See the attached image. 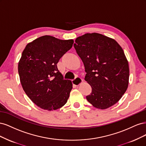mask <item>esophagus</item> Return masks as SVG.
Listing matches in <instances>:
<instances>
[{"label": "esophagus", "mask_w": 146, "mask_h": 146, "mask_svg": "<svg viewBox=\"0 0 146 146\" xmlns=\"http://www.w3.org/2000/svg\"><path fill=\"white\" fill-rule=\"evenodd\" d=\"M72 84L75 86H78L82 82V79L80 77H76L72 80Z\"/></svg>", "instance_id": "1"}]
</instances>
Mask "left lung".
I'll use <instances>...</instances> for the list:
<instances>
[{
	"label": "left lung",
	"instance_id": "obj_1",
	"mask_svg": "<svg viewBox=\"0 0 146 146\" xmlns=\"http://www.w3.org/2000/svg\"><path fill=\"white\" fill-rule=\"evenodd\" d=\"M85 66V80L92 91L86 98L94 107L106 109L120 100L129 78V63L113 39L97 33L78 37L74 44Z\"/></svg>",
	"mask_w": 146,
	"mask_h": 146
}]
</instances>
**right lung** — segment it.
Listing matches in <instances>:
<instances>
[{"label":"right lung","instance_id":"add662e5","mask_svg":"<svg viewBox=\"0 0 146 146\" xmlns=\"http://www.w3.org/2000/svg\"><path fill=\"white\" fill-rule=\"evenodd\" d=\"M73 42L46 35L29 43L23 52L18 64L22 86L42 109L55 110L67 102L72 83L63 78L56 64Z\"/></svg>","mask_w":146,"mask_h":146}]
</instances>
